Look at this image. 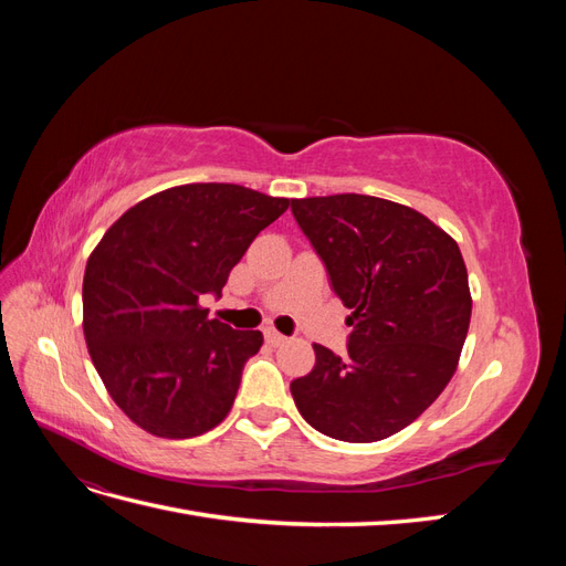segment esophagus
Segmentation results:
<instances>
[{"label":"esophagus","mask_w":566,"mask_h":566,"mask_svg":"<svg viewBox=\"0 0 566 566\" xmlns=\"http://www.w3.org/2000/svg\"><path fill=\"white\" fill-rule=\"evenodd\" d=\"M264 337H266V342H269V345H273V347H279V345H285V342H287V337H285V335H281L279 331H273V328L264 331Z\"/></svg>","instance_id":"34e87169"}]
</instances>
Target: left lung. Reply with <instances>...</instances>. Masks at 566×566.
Returning <instances> with one entry per match:
<instances>
[{
	"label": "left lung",
	"instance_id": "8db88e82",
	"mask_svg": "<svg viewBox=\"0 0 566 566\" xmlns=\"http://www.w3.org/2000/svg\"><path fill=\"white\" fill-rule=\"evenodd\" d=\"M352 316L347 356L314 345L316 366L290 382L302 418L325 437L380 441L413 422L453 378L472 297L453 238L406 205L339 193L290 202Z\"/></svg>",
	"mask_w": 566,
	"mask_h": 566
}]
</instances>
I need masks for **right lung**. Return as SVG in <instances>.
Returning <instances> with one entry per match:
<instances>
[{
	"instance_id": "1",
	"label": "right lung",
	"mask_w": 566,
	"mask_h": 566,
	"mask_svg": "<svg viewBox=\"0 0 566 566\" xmlns=\"http://www.w3.org/2000/svg\"><path fill=\"white\" fill-rule=\"evenodd\" d=\"M287 198L238 184H186L136 202L90 254L84 339L113 401L142 430L191 439L229 416L260 331L208 316L231 269Z\"/></svg>"
}]
</instances>
